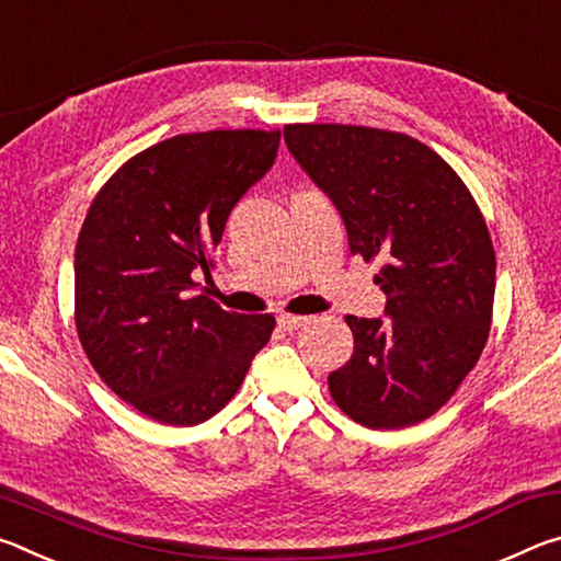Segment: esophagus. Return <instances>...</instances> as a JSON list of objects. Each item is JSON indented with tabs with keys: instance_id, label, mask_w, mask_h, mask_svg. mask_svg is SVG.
Here are the masks:
<instances>
[{
	"instance_id": "1",
	"label": "esophagus",
	"mask_w": 561,
	"mask_h": 561,
	"mask_svg": "<svg viewBox=\"0 0 561 561\" xmlns=\"http://www.w3.org/2000/svg\"><path fill=\"white\" fill-rule=\"evenodd\" d=\"M279 327L284 329V331H294V329H299V327H304V324H309V317H294V314H282L279 319Z\"/></svg>"
}]
</instances>
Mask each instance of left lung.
Here are the masks:
<instances>
[{
  "instance_id": "left-lung-1",
  "label": "left lung",
  "mask_w": 561,
  "mask_h": 561,
  "mask_svg": "<svg viewBox=\"0 0 561 561\" xmlns=\"http://www.w3.org/2000/svg\"><path fill=\"white\" fill-rule=\"evenodd\" d=\"M284 140L324 190L391 319L346 317L354 354L329 374L336 405L374 431L438 413L488 344L495 247L468 185L405 133L344 123H289Z\"/></svg>"
}]
</instances>
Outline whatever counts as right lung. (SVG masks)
<instances>
[{
	"label": "right lung",
	"mask_w": 561,
	"mask_h": 561,
	"mask_svg": "<svg viewBox=\"0 0 561 561\" xmlns=\"http://www.w3.org/2000/svg\"><path fill=\"white\" fill-rule=\"evenodd\" d=\"M279 130L183 133L140 150L99 190L73 260V319L113 393L165 425H197L240 391L272 314L205 294L227 215L267 173Z\"/></svg>",
	"instance_id": "right-lung-1"
}]
</instances>
